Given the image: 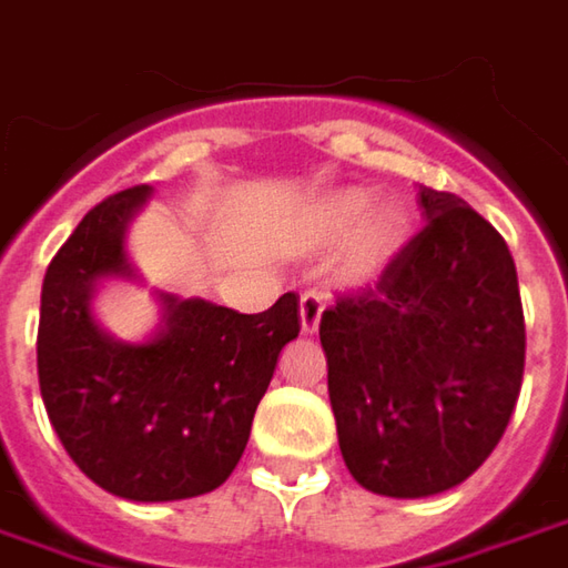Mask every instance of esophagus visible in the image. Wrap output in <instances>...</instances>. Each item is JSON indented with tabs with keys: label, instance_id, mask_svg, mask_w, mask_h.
Listing matches in <instances>:
<instances>
[{
	"label": "esophagus",
	"instance_id": "34e87169",
	"mask_svg": "<svg viewBox=\"0 0 568 568\" xmlns=\"http://www.w3.org/2000/svg\"><path fill=\"white\" fill-rule=\"evenodd\" d=\"M322 310H325V303H322V296L316 291H306V294L300 296V328H303V335L316 332Z\"/></svg>",
	"mask_w": 568,
	"mask_h": 568
}]
</instances>
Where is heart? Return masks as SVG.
<instances>
[{"label":"heart","instance_id":"1","mask_svg":"<svg viewBox=\"0 0 568 568\" xmlns=\"http://www.w3.org/2000/svg\"><path fill=\"white\" fill-rule=\"evenodd\" d=\"M369 189L347 186L322 199L313 217V246H335V274L341 284H373L395 265L410 236V217L402 205H376Z\"/></svg>","mask_w":568,"mask_h":568}]
</instances>
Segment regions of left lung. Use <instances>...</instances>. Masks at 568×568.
Here are the masks:
<instances>
[{
  "label": "left lung",
  "instance_id": "obj_1",
  "mask_svg": "<svg viewBox=\"0 0 568 568\" xmlns=\"http://www.w3.org/2000/svg\"><path fill=\"white\" fill-rule=\"evenodd\" d=\"M420 207L429 224L376 291L318 322L344 465L395 499L468 480L503 439L525 373L506 240L452 192L420 186Z\"/></svg>",
  "mask_w": 568,
  "mask_h": 568
}]
</instances>
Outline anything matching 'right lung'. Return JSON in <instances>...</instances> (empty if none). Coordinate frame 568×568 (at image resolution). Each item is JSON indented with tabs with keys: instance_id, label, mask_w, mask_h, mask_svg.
Masks as SVG:
<instances>
[{
	"instance_id": "obj_1",
	"label": "right lung",
	"mask_w": 568,
	"mask_h": 568,
	"mask_svg": "<svg viewBox=\"0 0 568 568\" xmlns=\"http://www.w3.org/2000/svg\"><path fill=\"white\" fill-rule=\"evenodd\" d=\"M148 199L151 186L103 199L53 255L40 294L37 376L78 468L122 499L170 503L211 493L233 474L277 354L300 335V296L243 316L158 291V332L113 338L91 300L103 281L139 277L125 230Z\"/></svg>"
}]
</instances>
